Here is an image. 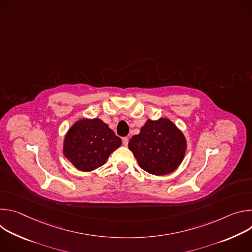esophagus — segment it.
<instances>
[{
	"instance_id": "34e87169",
	"label": "esophagus",
	"mask_w": 252,
	"mask_h": 252,
	"mask_svg": "<svg viewBox=\"0 0 252 252\" xmlns=\"http://www.w3.org/2000/svg\"><path fill=\"white\" fill-rule=\"evenodd\" d=\"M127 143H128V138L127 137H123V145L125 147H126Z\"/></svg>"
}]
</instances>
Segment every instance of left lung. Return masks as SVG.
I'll use <instances>...</instances> for the list:
<instances>
[{"instance_id":"left-lung-1","label":"left lung","mask_w":252,"mask_h":252,"mask_svg":"<svg viewBox=\"0 0 252 252\" xmlns=\"http://www.w3.org/2000/svg\"><path fill=\"white\" fill-rule=\"evenodd\" d=\"M187 147L183 131L166 118L148 120L128 142L139 167L154 175L174 171L183 162Z\"/></svg>"}]
</instances>
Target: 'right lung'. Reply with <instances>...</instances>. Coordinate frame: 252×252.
I'll list each match as a JSON object with an SVG mask.
<instances>
[{
	"label": "right lung",
	"mask_w": 252,
	"mask_h": 252,
	"mask_svg": "<svg viewBox=\"0 0 252 252\" xmlns=\"http://www.w3.org/2000/svg\"><path fill=\"white\" fill-rule=\"evenodd\" d=\"M122 139L99 119L82 118L66 131L63 157L81 171H93L103 165Z\"/></svg>",
	"instance_id": "add662e5"
}]
</instances>
